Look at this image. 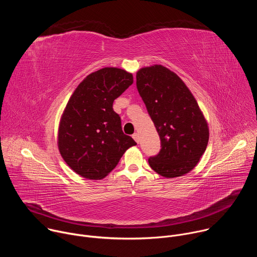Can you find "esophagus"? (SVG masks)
Returning <instances> with one entry per match:
<instances>
[{"label": "esophagus", "mask_w": 257, "mask_h": 257, "mask_svg": "<svg viewBox=\"0 0 257 257\" xmlns=\"http://www.w3.org/2000/svg\"><path fill=\"white\" fill-rule=\"evenodd\" d=\"M132 137L134 138V140H135L137 143L139 142V139H140V138H139V134H138V133H134V134L132 135Z\"/></svg>", "instance_id": "esophagus-1"}]
</instances>
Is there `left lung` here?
Returning a JSON list of instances; mask_svg holds the SVG:
<instances>
[{
  "label": "left lung",
  "mask_w": 257,
  "mask_h": 257,
  "mask_svg": "<svg viewBox=\"0 0 257 257\" xmlns=\"http://www.w3.org/2000/svg\"><path fill=\"white\" fill-rule=\"evenodd\" d=\"M136 86L161 139L151 168L166 178L190 172L204 154L207 123L194 96L178 75L162 65L140 69Z\"/></svg>",
  "instance_id": "8db88e82"
}]
</instances>
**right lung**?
Masks as SVG:
<instances>
[{"instance_id": "add662e5", "label": "right lung", "mask_w": 257, "mask_h": 257, "mask_svg": "<svg viewBox=\"0 0 257 257\" xmlns=\"http://www.w3.org/2000/svg\"><path fill=\"white\" fill-rule=\"evenodd\" d=\"M133 76L118 68L89 74L70 97L59 127V151L78 175L104 178L136 142L122 130L114 100L131 84Z\"/></svg>"}]
</instances>
